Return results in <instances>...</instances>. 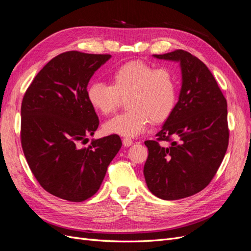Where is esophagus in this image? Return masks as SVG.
Masks as SVG:
<instances>
[{"mask_svg":"<svg viewBox=\"0 0 251 251\" xmlns=\"http://www.w3.org/2000/svg\"><path fill=\"white\" fill-rule=\"evenodd\" d=\"M123 143H124L125 147H130V146H132V144H133V140L130 139V138H124L123 139Z\"/></svg>","mask_w":251,"mask_h":251,"instance_id":"esophagus-1","label":"esophagus"}]
</instances>
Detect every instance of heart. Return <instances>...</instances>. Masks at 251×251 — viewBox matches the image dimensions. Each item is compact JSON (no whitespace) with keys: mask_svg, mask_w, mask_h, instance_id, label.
<instances>
[{"mask_svg":"<svg viewBox=\"0 0 251 251\" xmlns=\"http://www.w3.org/2000/svg\"><path fill=\"white\" fill-rule=\"evenodd\" d=\"M88 101L96 112L109 115L121 100L127 111L103 125L105 134L135 137L147 130L150 121L162 123L172 114L177 100V82L168 68L142 62H128L111 74V85L92 82L87 90Z\"/></svg>","mask_w":251,"mask_h":251,"instance_id":"b5f03b06","label":"heart"}]
</instances>
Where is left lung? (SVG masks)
<instances>
[{
	"instance_id": "8db88e82",
	"label": "left lung",
	"mask_w": 251,
	"mask_h": 251,
	"mask_svg": "<svg viewBox=\"0 0 251 251\" xmlns=\"http://www.w3.org/2000/svg\"><path fill=\"white\" fill-rule=\"evenodd\" d=\"M179 63L178 102L156 136L144 142L149 156L143 175L150 192L163 200H178L206 187L228 147L227 102L214 75L199 58L184 50L154 54ZM172 137L178 139L171 141ZM158 141H171L161 147Z\"/></svg>"
}]
</instances>
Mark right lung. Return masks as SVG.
Instances as JSON below:
<instances>
[{"instance_id":"1","label":"right lung","mask_w":251,"mask_h":251,"mask_svg":"<svg viewBox=\"0 0 251 251\" xmlns=\"http://www.w3.org/2000/svg\"><path fill=\"white\" fill-rule=\"evenodd\" d=\"M110 54L62 53L37 73L21 107V142L30 170L51 195L71 202L91 198L121 148L119 136H93L100 120L87 97L88 83Z\"/></svg>"}]
</instances>
